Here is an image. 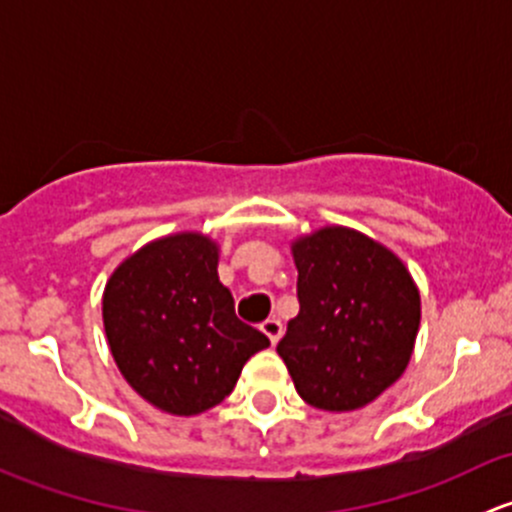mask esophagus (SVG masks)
<instances>
[{"instance_id":"esophagus-1","label":"esophagus","mask_w":512,"mask_h":512,"mask_svg":"<svg viewBox=\"0 0 512 512\" xmlns=\"http://www.w3.org/2000/svg\"><path fill=\"white\" fill-rule=\"evenodd\" d=\"M260 329H262V332H265V337L270 339L272 344L280 342V339H282V332H285V329H282V322H280V319H275V317L267 319V322H262V327H260Z\"/></svg>"}]
</instances>
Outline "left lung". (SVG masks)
Instances as JSON below:
<instances>
[{
	"instance_id": "obj_1",
	"label": "left lung",
	"mask_w": 512,
	"mask_h": 512,
	"mask_svg": "<svg viewBox=\"0 0 512 512\" xmlns=\"http://www.w3.org/2000/svg\"><path fill=\"white\" fill-rule=\"evenodd\" d=\"M299 314L277 354L297 394L322 411H354L384 394L409 366L421 297L404 262L349 227L292 242Z\"/></svg>"
}]
</instances>
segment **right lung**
Returning <instances> with one entry per match:
<instances>
[{"label": "right lung", "mask_w": 512, "mask_h": 512, "mask_svg": "<svg viewBox=\"0 0 512 512\" xmlns=\"http://www.w3.org/2000/svg\"><path fill=\"white\" fill-rule=\"evenodd\" d=\"M103 329L123 379L173 416L213 409L270 339L235 317L218 242L160 237L123 260L103 289Z\"/></svg>", "instance_id": "add662e5"}]
</instances>
